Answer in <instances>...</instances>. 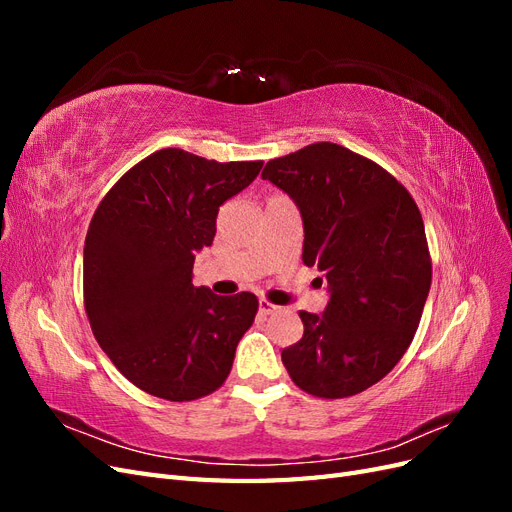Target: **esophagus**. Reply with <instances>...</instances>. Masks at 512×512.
<instances>
[{
	"instance_id": "esophagus-1",
	"label": "esophagus",
	"mask_w": 512,
	"mask_h": 512,
	"mask_svg": "<svg viewBox=\"0 0 512 512\" xmlns=\"http://www.w3.org/2000/svg\"><path fill=\"white\" fill-rule=\"evenodd\" d=\"M258 309H260L262 316H271V314H275L280 307L273 305V303L267 301V299H260V301H258Z\"/></svg>"
}]
</instances>
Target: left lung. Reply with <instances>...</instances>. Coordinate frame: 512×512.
Instances as JSON below:
<instances>
[{
	"label": "left lung",
	"instance_id": "8db88e82",
	"mask_svg": "<svg viewBox=\"0 0 512 512\" xmlns=\"http://www.w3.org/2000/svg\"><path fill=\"white\" fill-rule=\"evenodd\" d=\"M262 179L301 209L303 262L327 275L322 316L282 350L292 382L344 399L380 382L412 344L431 286L421 211L389 170L342 145L314 143L267 162Z\"/></svg>",
	"mask_w": 512,
	"mask_h": 512
}]
</instances>
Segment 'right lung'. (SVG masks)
<instances>
[{"label":"right lung","mask_w":512,"mask_h":512,"mask_svg":"<svg viewBox=\"0 0 512 512\" xmlns=\"http://www.w3.org/2000/svg\"><path fill=\"white\" fill-rule=\"evenodd\" d=\"M260 168L262 160L215 162L166 147L100 200L85 237V314L100 348L141 391L194 401L226 382L258 299L194 286V254L213 243L220 207Z\"/></svg>","instance_id":"obj_1"}]
</instances>
